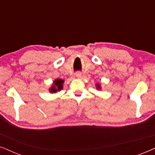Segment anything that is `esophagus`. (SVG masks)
Segmentation results:
<instances>
[{
	"label": "esophagus",
	"instance_id": "1",
	"mask_svg": "<svg viewBox=\"0 0 155 155\" xmlns=\"http://www.w3.org/2000/svg\"><path fill=\"white\" fill-rule=\"evenodd\" d=\"M75 76L78 78H80L82 77V73L81 72H77V73H75Z\"/></svg>",
	"mask_w": 155,
	"mask_h": 155
}]
</instances>
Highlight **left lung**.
<instances>
[{
    "mask_svg": "<svg viewBox=\"0 0 155 155\" xmlns=\"http://www.w3.org/2000/svg\"><path fill=\"white\" fill-rule=\"evenodd\" d=\"M96 87H97V90H101V85H100V84H99V83H97V84H96Z\"/></svg>",
    "mask_w": 155,
    "mask_h": 155,
    "instance_id": "1",
    "label": "left lung"
}]
</instances>
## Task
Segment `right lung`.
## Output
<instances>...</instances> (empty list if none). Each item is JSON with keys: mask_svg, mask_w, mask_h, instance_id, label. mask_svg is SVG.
<instances>
[{"mask_svg": "<svg viewBox=\"0 0 155 155\" xmlns=\"http://www.w3.org/2000/svg\"><path fill=\"white\" fill-rule=\"evenodd\" d=\"M63 82H64V80L62 79L57 78V79L55 80L53 82L52 86L49 88L50 93H52V94L53 93H56L63 90Z\"/></svg>", "mask_w": 155, "mask_h": 155, "instance_id": "obj_1", "label": "right lung"}]
</instances>
